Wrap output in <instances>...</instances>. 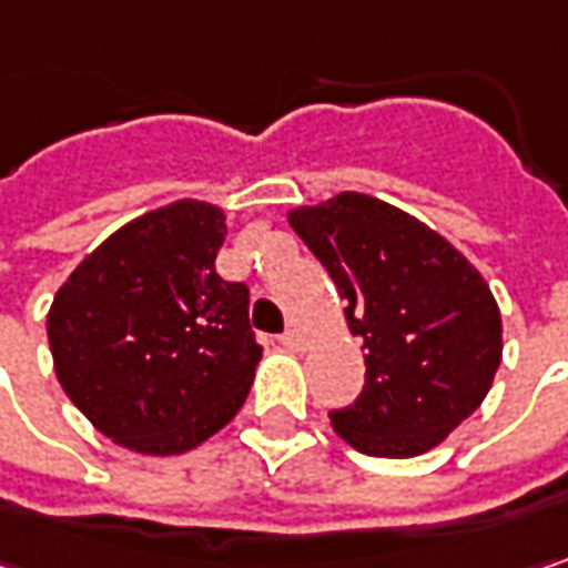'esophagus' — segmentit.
<instances>
[{"label":"esophagus","mask_w":568,"mask_h":568,"mask_svg":"<svg viewBox=\"0 0 568 568\" xmlns=\"http://www.w3.org/2000/svg\"><path fill=\"white\" fill-rule=\"evenodd\" d=\"M280 339H283V346H288V349H305V331H298V327L285 331Z\"/></svg>","instance_id":"1"}]
</instances>
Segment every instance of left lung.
<instances>
[{"label":"left lung","mask_w":568,"mask_h":568,"mask_svg":"<svg viewBox=\"0 0 568 568\" xmlns=\"http://www.w3.org/2000/svg\"><path fill=\"white\" fill-rule=\"evenodd\" d=\"M331 273L362 339L365 387L331 409L333 429L372 457L435 448L480 407L503 358V317L483 276L429 225L365 193L288 212Z\"/></svg>","instance_id":"left-lung-1"}]
</instances>
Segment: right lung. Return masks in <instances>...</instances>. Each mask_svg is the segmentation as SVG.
Wrapping results in <instances>:
<instances>
[{"instance_id":"right-lung-1","label":"right lung","mask_w":568,"mask_h":568,"mask_svg":"<svg viewBox=\"0 0 568 568\" xmlns=\"http://www.w3.org/2000/svg\"><path fill=\"white\" fill-rule=\"evenodd\" d=\"M229 235L210 203L181 200L113 232L47 314L57 378L116 445L181 455L235 416L260 362L251 288L215 273Z\"/></svg>"}]
</instances>
